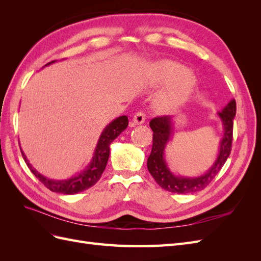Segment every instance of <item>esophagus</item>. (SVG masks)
Wrapping results in <instances>:
<instances>
[{"mask_svg":"<svg viewBox=\"0 0 261 261\" xmlns=\"http://www.w3.org/2000/svg\"><path fill=\"white\" fill-rule=\"evenodd\" d=\"M145 120H146V115L144 114V112H141V111H138L133 117V121L136 125L145 123Z\"/></svg>","mask_w":261,"mask_h":261,"instance_id":"34e87169","label":"esophagus"}]
</instances>
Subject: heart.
<instances>
[{"mask_svg":"<svg viewBox=\"0 0 261 261\" xmlns=\"http://www.w3.org/2000/svg\"><path fill=\"white\" fill-rule=\"evenodd\" d=\"M152 83L167 85L158 92L153 100V106L158 111L168 113L175 111L191 97L195 89L197 77L192 70L185 69L179 63L164 60L154 64Z\"/></svg>","mask_w":261,"mask_h":261,"instance_id":"1","label":"heart"}]
</instances>
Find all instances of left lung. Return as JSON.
<instances>
[{
    "mask_svg": "<svg viewBox=\"0 0 261 261\" xmlns=\"http://www.w3.org/2000/svg\"><path fill=\"white\" fill-rule=\"evenodd\" d=\"M236 113V102L231 100L221 112H218L219 117L223 124L224 134L220 141V150L216 162L211 169L203 175L197 177L176 176L168 168L164 160V149L172 137L173 132V117L172 116H158L150 121L149 125L153 132L152 149L147 160V167L150 174L154 180L165 191L175 194H188L199 192L206 188L217 176L222 169L225 161L232 150L233 139V120Z\"/></svg>",
    "mask_w": 261,
    "mask_h": 261,
    "instance_id": "obj_1",
    "label": "left lung"
}]
</instances>
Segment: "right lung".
Here are the masks:
<instances>
[{"instance_id": "add662e5", "label": "right lung", "mask_w": 261, "mask_h": 261, "mask_svg": "<svg viewBox=\"0 0 261 261\" xmlns=\"http://www.w3.org/2000/svg\"><path fill=\"white\" fill-rule=\"evenodd\" d=\"M54 62L55 61H52L48 63L46 65H49ZM127 125H128V118L126 115L117 117L114 121L110 123L101 134L90 164L77 176H74L69 179L55 180V179H50L48 177L43 176L37 170H35L33 165L29 163L25 153L21 151V154H22L23 160H25L26 164L28 165V168L30 169L31 172H33V174L40 180L46 188H49L51 192L65 194V195L77 194L90 188L100 179L109 160L110 145H111L112 141L120 135L124 129H126Z\"/></svg>"}]
</instances>
